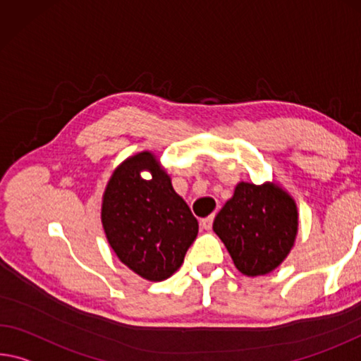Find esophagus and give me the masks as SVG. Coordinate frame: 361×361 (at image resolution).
Segmentation results:
<instances>
[{"label":"esophagus","mask_w":361,"mask_h":361,"mask_svg":"<svg viewBox=\"0 0 361 361\" xmlns=\"http://www.w3.org/2000/svg\"><path fill=\"white\" fill-rule=\"evenodd\" d=\"M214 216L215 215H209V216H205V219H202L201 220V226L204 228V230H212V225H214Z\"/></svg>","instance_id":"esophagus-1"}]
</instances>
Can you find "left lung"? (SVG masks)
Returning <instances> with one entry per match:
<instances>
[{"mask_svg":"<svg viewBox=\"0 0 361 361\" xmlns=\"http://www.w3.org/2000/svg\"><path fill=\"white\" fill-rule=\"evenodd\" d=\"M297 226V207L288 192L250 183H239L214 220V231L247 276L270 273L288 257Z\"/></svg>","mask_w":361,"mask_h":361,"instance_id":"8db88e82","label":"left lung"}]
</instances>
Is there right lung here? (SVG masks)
Instances as JSON below:
<instances>
[{"mask_svg": "<svg viewBox=\"0 0 361 361\" xmlns=\"http://www.w3.org/2000/svg\"><path fill=\"white\" fill-rule=\"evenodd\" d=\"M145 169L151 180L140 178ZM101 220L120 262L149 281H164L178 270L199 230L170 176L147 151L114 171L102 196Z\"/></svg>", "mask_w": 361, "mask_h": 361, "instance_id": "add662e5", "label": "right lung"}]
</instances>
